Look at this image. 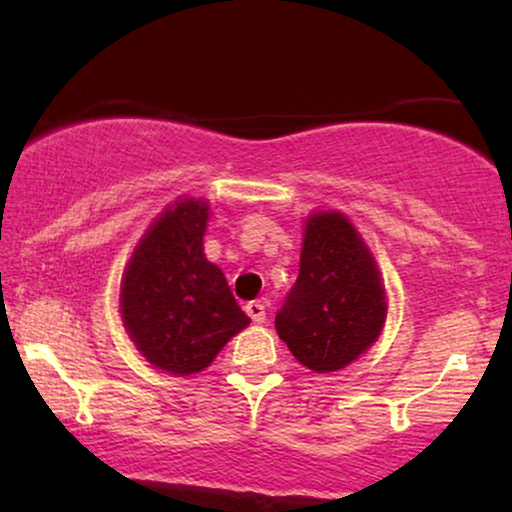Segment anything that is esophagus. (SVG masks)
<instances>
[{
  "label": "esophagus",
  "instance_id": "34e87169",
  "mask_svg": "<svg viewBox=\"0 0 512 512\" xmlns=\"http://www.w3.org/2000/svg\"><path fill=\"white\" fill-rule=\"evenodd\" d=\"M244 310H247L254 324H263L265 314H268V305H265V300H251V303L244 305Z\"/></svg>",
  "mask_w": 512,
  "mask_h": 512
}]
</instances>
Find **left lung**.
<instances>
[{"label": "left lung", "instance_id": "obj_1", "mask_svg": "<svg viewBox=\"0 0 512 512\" xmlns=\"http://www.w3.org/2000/svg\"><path fill=\"white\" fill-rule=\"evenodd\" d=\"M387 293L366 242L345 214L307 219L300 272L275 326L291 354L314 373L352 363L380 338Z\"/></svg>", "mask_w": 512, "mask_h": 512}]
</instances>
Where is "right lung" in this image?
Masks as SVG:
<instances>
[{"instance_id": "obj_1", "label": "right lung", "mask_w": 512, "mask_h": 512, "mask_svg": "<svg viewBox=\"0 0 512 512\" xmlns=\"http://www.w3.org/2000/svg\"><path fill=\"white\" fill-rule=\"evenodd\" d=\"M207 221L205 200H177L146 230L123 272L125 331L146 361L172 375L205 370L251 321L205 258Z\"/></svg>"}]
</instances>
